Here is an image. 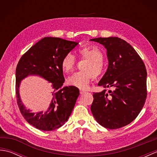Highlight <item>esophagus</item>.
I'll list each match as a JSON object with an SVG mask.
<instances>
[{
  "instance_id": "34e87169",
  "label": "esophagus",
  "mask_w": 157,
  "mask_h": 157,
  "mask_svg": "<svg viewBox=\"0 0 157 157\" xmlns=\"http://www.w3.org/2000/svg\"><path fill=\"white\" fill-rule=\"evenodd\" d=\"M86 92V91L83 90H79V93H80V94H84Z\"/></svg>"
}]
</instances>
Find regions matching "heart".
<instances>
[{
  "label": "heart",
  "instance_id": "heart-1",
  "mask_svg": "<svg viewBox=\"0 0 157 157\" xmlns=\"http://www.w3.org/2000/svg\"><path fill=\"white\" fill-rule=\"evenodd\" d=\"M78 53L82 59L88 61L83 68L85 71L73 73L67 79V83L70 86L86 90L94 79V76L96 78H99L104 72L103 54L98 47L92 45L82 46L78 49ZM75 63L76 59L71 53L66 54L63 57L61 63L63 71L65 73L71 71L74 68Z\"/></svg>",
  "mask_w": 157,
  "mask_h": 157
}]
</instances>
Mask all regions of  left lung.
Returning a JSON list of instances; mask_svg holds the SVG:
<instances>
[{
	"mask_svg": "<svg viewBox=\"0 0 157 157\" xmlns=\"http://www.w3.org/2000/svg\"><path fill=\"white\" fill-rule=\"evenodd\" d=\"M90 40L106 49L109 65L98 83L111 88L106 93H93L91 111L100 125L110 129L124 127L137 117L147 96L145 65L129 43L117 37L97 38Z\"/></svg>",
	"mask_w": 157,
	"mask_h": 157,
	"instance_id": "obj_1",
	"label": "left lung"
}]
</instances>
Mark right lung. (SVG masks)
<instances>
[{
	"label": "right lung",
	"instance_id": "1",
	"mask_svg": "<svg viewBox=\"0 0 157 157\" xmlns=\"http://www.w3.org/2000/svg\"><path fill=\"white\" fill-rule=\"evenodd\" d=\"M78 44L59 38L45 37L32 46L19 59L15 71L17 102L23 117L36 128L42 131L58 129L67 121L71 114L79 90L72 86L62 87L65 78L61 63L63 56ZM29 75H38L52 83V102L44 113H33L27 109L20 98V83Z\"/></svg>",
	"mask_w": 157,
	"mask_h": 157
}]
</instances>
